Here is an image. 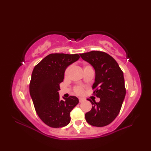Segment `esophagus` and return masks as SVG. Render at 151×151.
<instances>
[{"mask_svg": "<svg viewBox=\"0 0 151 151\" xmlns=\"http://www.w3.org/2000/svg\"><path fill=\"white\" fill-rule=\"evenodd\" d=\"M78 100H79L80 102H83V101L85 100V99L84 98H82V97H79L78 98Z\"/></svg>", "mask_w": 151, "mask_h": 151, "instance_id": "1", "label": "esophagus"}]
</instances>
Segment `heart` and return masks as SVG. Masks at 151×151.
Segmentation results:
<instances>
[{"label": "heart", "mask_w": 151, "mask_h": 151, "mask_svg": "<svg viewBox=\"0 0 151 151\" xmlns=\"http://www.w3.org/2000/svg\"><path fill=\"white\" fill-rule=\"evenodd\" d=\"M70 69H71V66L69 65L67 67L65 71H64V77L65 78L69 77ZM83 69H84V71L87 70H93V67L91 65H89V64H85V65H83ZM74 91H75L76 94L81 95L83 91H84V88L81 86H76L74 87Z\"/></svg>", "instance_id": "heart-1"}]
</instances>
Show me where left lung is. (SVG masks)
<instances>
[{"label":"left lung","mask_w":151,"mask_h":151,"mask_svg":"<svg viewBox=\"0 0 151 151\" xmlns=\"http://www.w3.org/2000/svg\"><path fill=\"white\" fill-rule=\"evenodd\" d=\"M80 55L94 67L95 81L92 88L93 95L100 98L99 102L88 99L93 106L85 114L86 120L94 127L106 126L119 113L126 95L123 73L114 58L104 52L93 50Z\"/></svg>","instance_id":"left-lung-1"}]
</instances>
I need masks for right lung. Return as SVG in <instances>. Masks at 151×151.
<instances>
[{"label": "right lung", "mask_w": 151, "mask_h": 151, "mask_svg": "<svg viewBox=\"0 0 151 151\" xmlns=\"http://www.w3.org/2000/svg\"><path fill=\"white\" fill-rule=\"evenodd\" d=\"M80 58L79 54H50L35 66L30 82V94L35 110L45 124L52 128L70 123V112L79 101L75 96L60 100V84L67 67Z\"/></svg>", "instance_id": "obj_1"}]
</instances>
